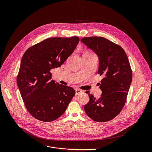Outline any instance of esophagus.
Instances as JSON below:
<instances>
[{
    "label": "esophagus",
    "mask_w": 152,
    "mask_h": 152,
    "mask_svg": "<svg viewBox=\"0 0 152 152\" xmlns=\"http://www.w3.org/2000/svg\"><path fill=\"white\" fill-rule=\"evenodd\" d=\"M82 92H83V91L81 90V89H75V94H76V95L80 94Z\"/></svg>",
    "instance_id": "obj_1"
}]
</instances>
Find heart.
Returning a JSON list of instances; mask_svg holds the SVG:
<instances>
[{"label":"heart","instance_id":"1","mask_svg":"<svg viewBox=\"0 0 152 152\" xmlns=\"http://www.w3.org/2000/svg\"><path fill=\"white\" fill-rule=\"evenodd\" d=\"M91 54V53H89V52H86V53H84V54Z\"/></svg>","mask_w":152,"mask_h":152}]
</instances>
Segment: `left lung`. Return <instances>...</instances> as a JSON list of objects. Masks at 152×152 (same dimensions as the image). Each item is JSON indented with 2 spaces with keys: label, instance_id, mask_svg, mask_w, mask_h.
Returning <instances> with one entry per match:
<instances>
[{
  "label": "left lung",
  "instance_id": "1",
  "mask_svg": "<svg viewBox=\"0 0 152 152\" xmlns=\"http://www.w3.org/2000/svg\"><path fill=\"white\" fill-rule=\"evenodd\" d=\"M81 42L98 56V74L104 77L99 83L101 97L96 99L88 94L89 101L84 110L94 121L107 122L116 117L125 104L132 80L130 63L124 50L104 37H84Z\"/></svg>",
  "mask_w": 152,
  "mask_h": 152
}]
</instances>
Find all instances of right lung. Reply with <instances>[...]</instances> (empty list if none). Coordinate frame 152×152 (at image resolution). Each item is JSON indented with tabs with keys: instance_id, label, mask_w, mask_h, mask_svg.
Instances as JSON below:
<instances>
[{
	"instance_id": "1",
	"label": "right lung",
	"mask_w": 152,
	"mask_h": 152,
	"mask_svg": "<svg viewBox=\"0 0 152 152\" xmlns=\"http://www.w3.org/2000/svg\"><path fill=\"white\" fill-rule=\"evenodd\" d=\"M80 42L78 37H52L28 48L21 61L17 84L24 105L36 119L51 122L60 117L75 94L71 87L51 80Z\"/></svg>"
}]
</instances>
